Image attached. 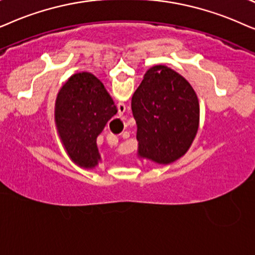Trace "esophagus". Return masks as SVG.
Here are the masks:
<instances>
[{"label": "esophagus", "instance_id": "obj_1", "mask_svg": "<svg viewBox=\"0 0 255 255\" xmlns=\"http://www.w3.org/2000/svg\"><path fill=\"white\" fill-rule=\"evenodd\" d=\"M121 106H122V107H121V110H122L123 112H121L120 110H119V112H120V113H124L125 110H126V107H125V105H122V104H121ZM119 107H120V106H119Z\"/></svg>", "mask_w": 255, "mask_h": 255}]
</instances>
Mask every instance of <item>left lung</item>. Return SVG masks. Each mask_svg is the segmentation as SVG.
<instances>
[{
  "label": "left lung",
  "mask_w": 255,
  "mask_h": 255,
  "mask_svg": "<svg viewBox=\"0 0 255 255\" xmlns=\"http://www.w3.org/2000/svg\"><path fill=\"white\" fill-rule=\"evenodd\" d=\"M136 121L137 157L170 164L185 155L199 127V101L189 81L164 65H155L131 98Z\"/></svg>",
  "instance_id": "obj_1"
}]
</instances>
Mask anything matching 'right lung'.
Listing matches in <instances>:
<instances>
[{
  "instance_id": "right-lung-1",
  "label": "right lung",
  "mask_w": 255,
  "mask_h": 255,
  "mask_svg": "<svg viewBox=\"0 0 255 255\" xmlns=\"http://www.w3.org/2000/svg\"><path fill=\"white\" fill-rule=\"evenodd\" d=\"M117 113L113 99L94 74L76 73L63 85L54 105V122L74 164L83 169H94L99 164L97 137Z\"/></svg>"
}]
</instances>
